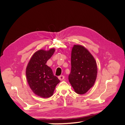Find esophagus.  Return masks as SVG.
I'll return each instance as SVG.
<instances>
[{"label": "esophagus", "instance_id": "34e87169", "mask_svg": "<svg viewBox=\"0 0 125 125\" xmlns=\"http://www.w3.org/2000/svg\"><path fill=\"white\" fill-rule=\"evenodd\" d=\"M58 78H59V79L60 80H63L64 79V76H63V75H61V76H59Z\"/></svg>", "mask_w": 125, "mask_h": 125}]
</instances>
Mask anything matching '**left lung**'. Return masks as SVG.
<instances>
[{
	"label": "left lung",
	"mask_w": 125,
	"mask_h": 125,
	"mask_svg": "<svg viewBox=\"0 0 125 125\" xmlns=\"http://www.w3.org/2000/svg\"><path fill=\"white\" fill-rule=\"evenodd\" d=\"M71 66L69 83L77 94L86 93L96 80L97 67L94 58L83 46L74 45L72 50Z\"/></svg>",
	"instance_id": "left-lung-1"
}]
</instances>
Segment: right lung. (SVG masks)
I'll use <instances>...</instances> for the list:
<instances>
[{
	"mask_svg": "<svg viewBox=\"0 0 125 125\" xmlns=\"http://www.w3.org/2000/svg\"><path fill=\"white\" fill-rule=\"evenodd\" d=\"M54 51L52 48L47 51L42 49L37 51L27 66V80L31 89L34 93L42 98L52 96L56 86L60 82L54 76L51 68L46 65Z\"/></svg>",
	"mask_w": 125,
	"mask_h": 125,
	"instance_id": "right-lung-1",
	"label": "right lung"
}]
</instances>
